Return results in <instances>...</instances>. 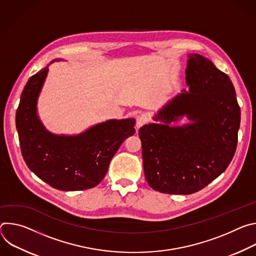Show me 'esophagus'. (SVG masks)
<instances>
[{
	"label": "esophagus",
	"instance_id": "1",
	"mask_svg": "<svg viewBox=\"0 0 256 256\" xmlns=\"http://www.w3.org/2000/svg\"><path fill=\"white\" fill-rule=\"evenodd\" d=\"M147 122H148V118H146L144 114H138L136 118V130H138L142 126H144Z\"/></svg>",
	"mask_w": 256,
	"mask_h": 256
}]
</instances>
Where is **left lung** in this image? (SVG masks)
Returning <instances> with one entry per match:
<instances>
[{
	"label": "left lung",
	"mask_w": 256,
	"mask_h": 256,
	"mask_svg": "<svg viewBox=\"0 0 256 256\" xmlns=\"http://www.w3.org/2000/svg\"><path fill=\"white\" fill-rule=\"evenodd\" d=\"M182 90L138 130L144 177L156 192L192 194L220 176L232 161L238 142L240 107L225 72L208 58L188 56ZM186 116L182 127L168 124Z\"/></svg>",
	"instance_id": "left-lung-1"
}]
</instances>
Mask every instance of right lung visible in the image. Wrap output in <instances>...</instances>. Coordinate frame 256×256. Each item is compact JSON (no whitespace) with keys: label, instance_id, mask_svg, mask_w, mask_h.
Instances as JSON below:
<instances>
[{"label":"right lung","instance_id":"obj_1","mask_svg":"<svg viewBox=\"0 0 256 256\" xmlns=\"http://www.w3.org/2000/svg\"><path fill=\"white\" fill-rule=\"evenodd\" d=\"M48 72V66L30 77L20 97L16 128L23 159L36 176L56 190L92 188L104 178L124 140L134 134L136 120H110L77 136L50 132L36 112Z\"/></svg>","mask_w":256,"mask_h":256}]
</instances>
